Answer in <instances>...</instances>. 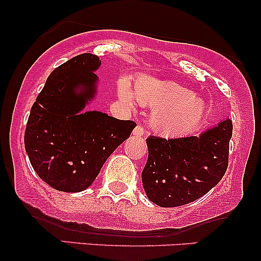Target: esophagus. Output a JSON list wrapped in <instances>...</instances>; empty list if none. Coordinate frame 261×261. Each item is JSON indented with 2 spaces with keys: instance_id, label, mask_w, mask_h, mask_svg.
<instances>
[{
  "instance_id": "obj_1",
  "label": "esophagus",
  "mask_w": 261,
  "mask_h": 261,
  "mask_svg": "<svg viewBox=\"0 0 261 261\" xmlns=\"http://www.w3.org/2000/svg\"><path fill=\"white\" fill-rule=\"evenodd\" d=\"M133 134L135 136H142V135L145 134V128H143V126H141V125H137V126L134 128Z\"/></svg>"
}]
</instances>
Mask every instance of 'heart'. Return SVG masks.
<instances>
[{
    "mask_svg": "<svg viewBox=\"0 0 261 261\" xmlns=\"http://www.w3.org/2000/svg\"><path fill=\"white\" fill-rule=\"evenodd\" d=\"M119 95L125 103H133V93L125 81L119 83ZM135 97L142 106L157 109L152 118V126L167 137H179L191 133L206 113L202 98L170 81L140 77L135 83Z\"/></svg>",
    "mask_w": 261,
    "mask_h": 261,
    "instance_id": "heart-1",
    "label": "heart"
}]
</instances>
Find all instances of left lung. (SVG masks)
<instances>
[{
    "instance_id": "obj_1",
    "label": "left lung",
    "mask_w": 261,
    "mask_h": 261,
    "mask_svg": "<svg viewBox=\"0 0 261 261\" xmlns=\"http://www.w3.org/2000/svg\"><path fill=\"white\" fill-rule=\"evenodd\" d=\"M232 130L227 119L200 136H149L148 160L141 174L148 199L161 207H175L207 194L228 167Z\"/></svg>"
}]
</instances>
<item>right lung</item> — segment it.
I'll list each match as a JSON object with an SVG mask.
<instances>
[{"label": "right lung", "instance_id": "obj_1", "mask_svg": "<svg viewBox=\"0 0 261 261\" xmlns=\"http://www.w3.org/2000/svg\"><path fill=\"white\" fill-rule=\"evenodd\" d=\"M99 66V58L93 54H81L60 65L29 114L27 154L39 178L56 190L79 193L88 188L136 126L135 121L100 112L82 113L95 94L94 71Z\"/></svg>", "mask_w": 261, "mask_h": 261}]
</instances>
